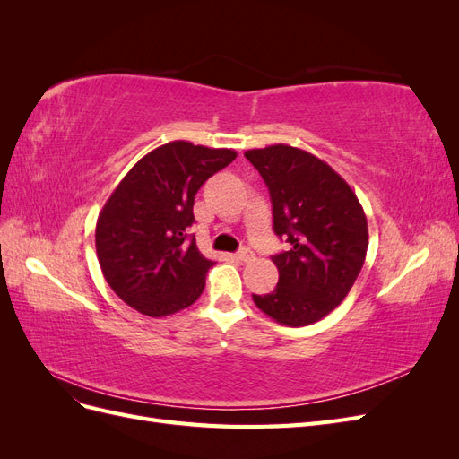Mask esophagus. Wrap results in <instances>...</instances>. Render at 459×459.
<instances>
[{"mask_svg":"<svg viewBox=\"0 0 459 459\" xmlns=\"http://www.w3.org/2000/svg\"><path fill=\"white\" fill-rule=\"evenodd\" d=\"M253 256H255L253 251H248V248H241L239 253L233 255V258L239 260V262H248V260H253Z\"/></svg>","mask_w":459,"mask_h":459,"instance_id":"obj_1","label":"esophagus"}]
</instances>
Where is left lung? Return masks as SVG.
<instances>
[{"mask_svg":"<svg viewBox=\"0 0 459 459\" xmlns=\"http://www.w3.org/2000/svg\"><path fill=\"white\" fill-rule=\"evenodd\" d=\"M245 157L266 182L273 231L290 248L272 256L280 272L268 295H253L273 322H319L349 295L368 253V220L356 193L327 162L285 143L248 149Z\"/></svg>","mask_w":459,"mask_h":459,"instance_id":"1","label":"left lung"}]
</instances>
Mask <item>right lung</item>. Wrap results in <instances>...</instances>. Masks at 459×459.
<instances>
[{
    "label": "right lung",
    "mask_w": 459,
    "mask_h": 459,
    "mask_svg": "<svg viewBox=\"0 0 459 459\" xmlns=\"http://www.w3.org/2000/svg\"><path fill=\"white\" fill-rule=\"evenodd\" d=\"M235 157L233 149L170 142L137 160L110 193L95 226L97 260L128 307L164 317L201 297L214 262L187 233L195 221L193 201Z\"/></svg>",
    "instance_id": "add662e5"
}]
</instances>
